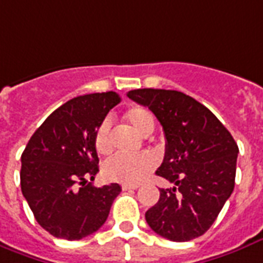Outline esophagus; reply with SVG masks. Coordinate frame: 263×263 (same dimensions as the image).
<instances>
[{
  "label": "esophagus",
  "mask_w": 263,
  "mask_h": 263,
  "mask_svg": "<svg viewBox=\"0 0 263 263\" xmlns=\"http://www.w3.org/2000/svg\"><path fill=\"white\" fill-rule=\"evenodd\" d=\"M138 185H122V189L123 191H132V189H137Z\"/></svg>",
  "instance_id": "1"
}]
</instances>
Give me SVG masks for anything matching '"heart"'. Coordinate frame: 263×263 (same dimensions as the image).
<instances>
[{
  "mask_svg": "<svg viewBox=\"0 0 263 263\" xmlns=\"http://www.w3.org/2000/svg\"><path fill=\"white\" fill-rule=\"evenodd\" d=\"M123 119L141 136H149L155 129V117L145 107H132L123 114ZM95 148L97 154L108 155L112 151V125L108 118L96 129ZM156 167V159L152 155L142 154L138 156L117 155L103 164V176L105 180L126 185H137L149 176Z\"/></svg>",
  "mask_w": 263,
  "mask_h": 263,
  "instance_id": "obj_1",
  "label": "heart"
}]
</instances>
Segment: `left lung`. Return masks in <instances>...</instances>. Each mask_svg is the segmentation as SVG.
<instances>
[{"mask_svg":"<svg viewBox=\"0 0 263 263\" xmlns=\"http://www.w3.org/2000/svg\"><path fill=\"white\" fill-rule=\"evenodd\" d=\"M155 114L166 154L156 174L176 186L160 189L145 213L151 229L172 241L204 235L233 192L239 146L218 118L191 96L164 89L127 93Z\"/></svg>","mask_w":263,"mask_h":263,"instance_id":"left-lung-1","label":"left lung"}]
</instances>
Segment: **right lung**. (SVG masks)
<instances>
[{
    "label": "right lung",
    "instance_id": "1",
    "mask_svg": "<svg viewBox=\"0 0 263 263\" xmlns=\"http://www.w3.org/2000/svg\"><path fill=\"white\" fill-rule=\"evenodd\" d=\"M121 97L115 91L78 96L50 114L22 154L20 185L36 222L59 239L81 240L107 221L122 188H96L95 133Z\"/></svg>",
    "mask_w": 263,
    "mask_h": 263
}]
</instances>
